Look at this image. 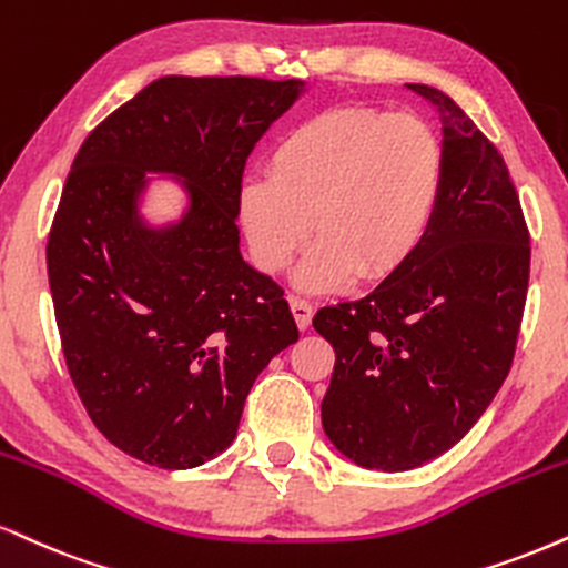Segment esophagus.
Segmentation results:
<instances>
[{"instance_id":"esophagus-1","label":"esophagus","mask_w":568,"mask_h":568,"mask_svg":"<svg viewBox=\"0 0 568 568\" xmlns=\"http://www.w3.org/2000/svg\"><path fill=\"white\" fill-rule=\"evenodd\" d=\"M291 310H293V317H296V325L306 331V327L312 325V314H314V306L306 302V298H298V296H291Z\"/></svg>"}]
</instances>
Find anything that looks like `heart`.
<instances>
[{
	"mask_svg": "<svg viewBox=\"0 0 568 568\" xmlns=\"http://www.w3.org/2000/svg\"><path fill=\"white\" fill-rule=\"evenodd\" d=\"M444 190V150L432 126L373 108H333L288 129L270 153V174L237 190L251 256L283 272L298 266L304 291H333L357 275L386 277L418 254Z\"/></svg>",
	"mask_w": 568,
	"mask_h": 568,
	"instance_id": "1",
	"label": "heart"
}]
</instances>
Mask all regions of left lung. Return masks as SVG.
Listing matches in <instances>:
<instances>
[{"label":"left lung","instance_id":"8db88e82","mask_svg":"<svg viewBox=\"0 0 568 568\" xmlns=\"http://www.w3.org/2000/svg\"><path fill=\"white\" fill-rule=\"evenodd\" d=\"M442 121L444 190L418 254L312 325L336 352L323 428L362 468H420L500 392L529 285V230L508 166L453 98L407 84Z\"/></svg>","mask_w":568,"mask_h":568}]
</instances>
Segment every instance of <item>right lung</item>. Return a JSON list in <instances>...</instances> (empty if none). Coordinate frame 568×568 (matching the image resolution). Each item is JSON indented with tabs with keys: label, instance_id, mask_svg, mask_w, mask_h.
<instances>
[{
	"label": "right lung",
	"instance_id": "add662e5",
	"mask_svg": "<svg viewBox=\"0 0 568 568\" xmlns=\"http://www.w3.org/2000/svg\"><path fill=\"white\" fill-rule=\"evenodd\" d=\"M304 89L155 79L73 159L47 243L54 320L89 418L148 466L224 453L256 375L298 341L283 288L241 254L237 190L251 150ZM148 173L181 184L180 220L141 216Z\"/></svg>",
	"mask_w": 568,
	"mask_h": 568
}]
</instances>
